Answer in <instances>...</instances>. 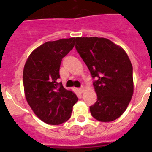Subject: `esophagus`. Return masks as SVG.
I'll return each mask as SVG.
<instances>
[{"instance_id":"obj_1","label":"esophagus","mask_w":152,"mask_h":152,"mask_svg":"<svg viewBox=\"0 0 152 152\" xmlns=\"http://www.w3.org/2000/svg\"><path fill=\"white\" fill-rule=\"evenodd\" d=\"M79 91H80V93L84 92V87H81V88H79Z\"/></svg>"}]
</instances>
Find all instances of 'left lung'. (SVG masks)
Instances as JSON below:
<instances>
[{
    "instance_id": "8db88e82",
    "label": "left lung",
    "mask_w": 152,
    "mask_h": 152,
    "mask_svg": "<svg viewBox=\"0 0 152 152\" xmlns=\"http://www.w3.org/2000/svg\"><path fill=\"white\" fill-rule=\"evenodd\" d=\"M75 49L95 80L97 100L90 107L94 118L111 122L125 112L133 94L132 65L122 47L106 38L76 37Z\"/></svg>"
}]
</instances>
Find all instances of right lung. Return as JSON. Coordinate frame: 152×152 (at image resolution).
<instances>
[{"label":"right lung","instance_id":"1","mask_svg":"<svg viewBox=\"0 0 152 152\" xmlns=\"http://www.w3.org/2000/svg\"><path fill=\"white\" fill-rule=\"evenodd\" d=\"M75 39L46 42L29 55L24 65L23 80L26 101L47 124L59 125L68 120L78 100L75 93L58 82L61 60L75 46Z\"/></svg>","mask_w":152,"mask_h":152}]
</instances>
